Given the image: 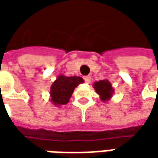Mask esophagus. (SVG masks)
<instances>
[{
	"label": "esophagus",
	"mask_w": 158,
	"mask_h": 158,
	"mask_svg": "<svg viewBox=\"0 0 158 158\" xmlns=\"http://www.w3.org/2000/svg\"><path fill=\"white\" fill-rule=\"evenodd\" d=\"M83 79H84V81H85V82H86V83H89V82H90V81H91V77H90L89 76H84V77H83Z\"/></svg>",
	"instance_id": "obj_1"
}]
</instances>
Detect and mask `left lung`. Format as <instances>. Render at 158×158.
Instances as JSON below:
<instances>
[{"mask_svg": "<svg viewBox=\"0 0 158 158\" xmlns=\"http://www.w3.org/2000/svg\"><path fill=\"white\" fill-rule=\"evenodd\" d=\"M97 94L99 95V98L103 102H108L112 98L114 93V89L108 80H100L93 83Z\"/></svg>", "mask_w": 158, "mask_h": 158, "instance_id": "1", "label": "left lung"}]
</instances>
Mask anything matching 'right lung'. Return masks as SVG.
<instances>
[{
  "instance_id": "add662e5",
  "label": "right lung",
  "mask_w": 158,
  "mask_h": 158,
  "mask_svg": "<svg viewBox=\"0 0 158 158\" xmlns=\"http://www.w3.org/2000/svg\"><path fill=\"white\" fill-rule=\"evenodd\" d=\"M83 82L84 80L80 76H59L50 89V101L56 106L68 104L75 89Z\"/></svg>"
}]
</instances>
